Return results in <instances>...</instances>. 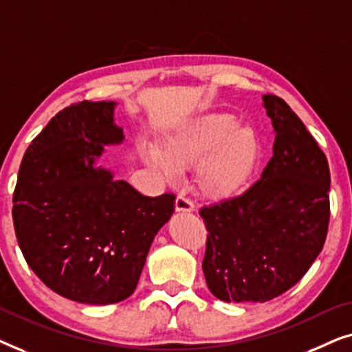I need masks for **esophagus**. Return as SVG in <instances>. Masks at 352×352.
Segmentation results:
<instances>
[{"label": "esophagus", "instance_id": "esophagus-1", "mask_svg": "<svg viewBox=\"0 0 352 352\" xmlns=\"http://www.w3.org/2000/svg\"><path fill=\"white\" fill-rule=\"evenodd\" d=\"M175 206H176V211H182V213H190V211L194 210V204H192L184 194H179L176 197Z\"/></svg>", "mask_w": 352, "mask_h": 352}]
</instances>
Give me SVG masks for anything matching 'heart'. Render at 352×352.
Returning a JSON list of instances; mask_svg holds the SVG:
<instances>
[{
    "label": "heart",
    "instance_id": "heart-1",
    "mask_svg": "<svg viewBox=\"0 0 352 352\" xmlns=\"http://www.w3.org/2000/svg\"><path fill=\"white\" fill-rule=\"evenodd\" d=\"M142 155L168 182L176 181L179 170L200 163L197 184L201 194L224 199L252 175L259 157V138L250 124H235L234 115L205 113L170 134L163 152L146 147Z\"/></svg>",
    "mask_w": 352,
    "mask_h": 352
}]
</instances>
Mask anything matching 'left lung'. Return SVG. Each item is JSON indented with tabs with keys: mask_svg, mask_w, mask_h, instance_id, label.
Here are the masks:
<instances>
[{
	"mask_svg": "<svg viewBox=\"0 0 352 352\" xmlns=\"http://www.w3.org/2000/svg\"><path fill=\"white\" fill-rule=\"evenodd\" d=\"M263 105L276 141L261 179L199 211L208 230L206 285L226 302H264L290 290L319 256L329 230L325 153L285 100L264 94Z\"/></svg>",
	"mask_w": 352,
	"mask_h": 352,
	"instance_id": "left-lung-1",
	"label": "left lung"
}]
</instances>
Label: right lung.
I'll list each match as a JSON object with an SVG mask.
<instances>
[{
  "label": "right lung",
  "instance_id": "right-lung-1",
  "mask_svg": "<svg viewBox=\"0 0 352 352\" xmlns=\"http://www.w3.org/2000/svg\"><path fill=\"white\" fill-rule=\"evenodd\" d=\"M113 100L72 104L33 139L19 168L12 221L32 271L57 295L112 305L136 290L175 194L146 197L94 166L120 144Z\"/></svg>",
  "mask_w": 352,
  "mask_h": 352
}]
</instances>
